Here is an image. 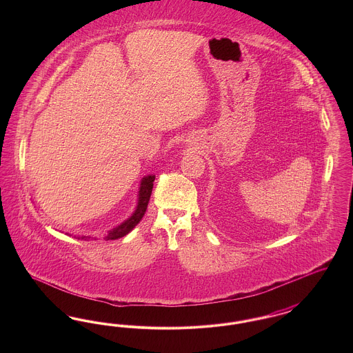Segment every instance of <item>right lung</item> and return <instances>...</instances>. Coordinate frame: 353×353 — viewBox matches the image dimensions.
<instances>
[{"instance_id":"add662e5","label":"right lung","mask_w":353,"mask_h":353,"mask_svg":"<svg viewBox=\"0 0 353 353\" xmlns=\"http://www.w3.org/2000/svg\"><path fill=\"white\" fill-rule=\"evenodd\" d=\"M153 181H154V176H147V177L143 179L141 186H140V192H139V203H137V208H136L134 214L131 216V219H128L125 222H123L121 225H119L118 228L112 229L107 235V239H118V238L128 234L134 226L140 222V219H143V216L147 210L150 199H151ZM90 238L91 236H84V235L78 236V239H90Z\"/></svg>"}]
</instances>
